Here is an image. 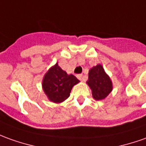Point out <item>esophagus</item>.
Returning <instances> with one entry per match:
<instances>
[{"mask_svg":"<svg viewBox=\"0 0 146 146\" xmlns=\"http://www.w3.org/2000/svg\"><path fill=\"white\" fill-rule=\"evenodd\" d=\"M77 78L79 79V80H81V81H83V75L82 74H79V75H77Z\"/></svg>","mask_w":146,"mask_h":146,"instance_id":"1","label":"esophagus"}]
</instances>
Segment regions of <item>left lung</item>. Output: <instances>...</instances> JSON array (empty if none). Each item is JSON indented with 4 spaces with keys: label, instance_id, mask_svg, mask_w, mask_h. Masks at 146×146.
Wrapping results in <instances>:
<instances>
[{
    "label": "left lung",
    "instance_id": "obj_1",
    "mask_svg": "<svg viewBox=\"0 0 146 146\" xmlns=\"http://www.w3.org/2000/svg\"><path fill=\"white\" fill-rule=\"evenodd\" d=\"M86 83L92 90L93 98L96 100L104 99L111 92L113 88L111 80L100 64L93 67L89 71Z\"/></svg>",
    "mask_w": 146,
    "mask_h": 146
}]
</instances>
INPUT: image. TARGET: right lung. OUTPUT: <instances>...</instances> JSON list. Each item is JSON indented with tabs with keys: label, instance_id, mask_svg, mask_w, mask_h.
Returning a JSON list of instances; mask_svg holds the SVG:
<instances>
[{
	"label": "right lung",
	"instance_id": "add662e5",
	"mask_svg": "<svg viewBox=\"0 0 146 146\" xmlns=\"http://www.w3.org/2000/svg\"><path fill=\"white\" fill-rule=\"evenodd\" d=\"M79 82L75 75H67L56 63L44 75L42 85L49 100L59 103L70 96L73 86Z\"/></svg>",
	"mask_w": 146,
	"mask_h": 146
}]
</instances>
